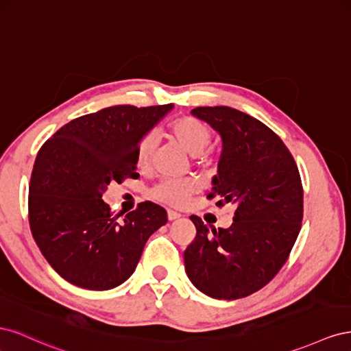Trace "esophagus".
Segmentation results:
<instances>
[{"instance_id":"esophagus-1","label":"esophagus","mask_w":351,"mask_h":351,"mask_svg":"<svg viewBox=\"0 0 351 351\" xmlns=\"http://www.w3.org/2000/svg\"><path fill=\"white\" fill-rule=\"evenodd\" d=\"M167 214H168V219H169V221H176V219H178L180 217H182V215L178 214V212H176V210H171V209H168Z\"/></svg>"}]
</instances>
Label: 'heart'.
Masks as SVG:
<instances>
[{
	"mask_svg": "<svg viewBox=\"0 0 351 351\" xmlns=\"http://www.w3.org/2000/svg\"><path fill=\"white\" fill-rule=\"evenodd\" d=\"M171 134L177 143L190 155H196L199 158L205 156V147L210 142V132L200 121L192 117H183L173 123ZM155 145L156 137L154 133L143 137L137 147V164L142 167L147 165L155 151ZM196 189L197 184L193 178H165L152 189L151 195L162 204L182 206L196 192Z\"/></svg>",
	"mask_w": 351,
	"mask_h": 351,
	"instance_id": "b5f03b06",
	"label": "heart"
}]
</instances>
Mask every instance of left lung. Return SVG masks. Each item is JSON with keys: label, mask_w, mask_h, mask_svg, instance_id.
<instances>
[{"label": "left lung", "mask_w": 351, "mask_h": 351, "mask_svg": "<svg viewBox=\"0 0 351 351\" xmlns=\"http://www.w3.org/2000/svg\"><path fill=\"white\" fill-rule=\"evenodd\" d=\"M190 112L222 142L208 197L236 210L228 228L209 230L190 217L196 237L184 252L186 274L212 299H241L267 285L289 258L303 218L300 174L280 137L249 114L230 107Z\"/></svg>", "instance_id": "1"}]
</instances>
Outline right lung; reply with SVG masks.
<instances>
[{
	"label": "right lung",
	"mask_w": 351,
	"mask_h": 351,
	"mask_svg": "<svg viewBox=\"0 0 351 351\" xmlns=\"http://www.w3.org/2000/svg\"><path fill=\"white\" fill-rule=\"evenodd\" d=\"M173 104L117 105L71 120L45 142L29 186L32 236L66 281L111 290L129 280L145 244L167 224V210L143 202L121 219L102 195L111 182L137 177V147Z\"/></svg>",
	"instance_id": "right-lung-1"
}]
</instances>
